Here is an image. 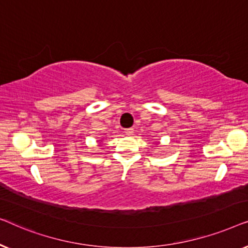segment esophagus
<instances>
[{
    "label": "esophagus",
    "mask_w": 248,
    "mask_h": 248,
    "mask_svg": "<svg viewBox=\"0 0 248 248\" xmlns=\"http://www.w3.org/2000/svg\"><path fill=\"white\" fill-rule=\"evenodd\" d=\"M124 133L126 135H132L134 133V128L133 127H130V128H125L124 130Z\"/></svg>",
    "instance_id": "obj_1"
}]
</instances>
